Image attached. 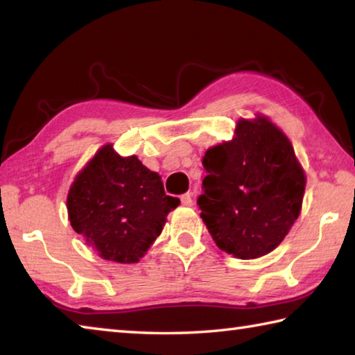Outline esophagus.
Segmentation results:
<instances>
[{"mask_svg":"<svg viewBox=\"0 0 355 355\" xmlns=\"http://www.w3.org/2000/svg\"><path fill=\"white\" fill-rule=\"evenodd\" d=\"M182 205L183 207H192V194H183L182 196Z\"/></svg>","mask_w":355,"mask_h":355,"instance_id":"34e87169","label":"esophagus"}]
</instances>
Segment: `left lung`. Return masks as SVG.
Returning a JSON list of instances; mask_svg holds the SVG:
<instances>
[{
    "mask_svg": "<svg viewBox=\"0 0 355 355\" xmlns=\"http://www.w3.org/2000/svg\"><path fill=\"white\" fill-rule=\"evenodd\" d=\"M197 199L220 250L254 260L284 241L302 209L307 177L290 139L271 119H239L235 136L209 147Z\"/></svg>",
    "mask_w": 355,
    "mask_h": 355,
    "instance_id": "1",
    "label": "left lung"
}]
</instances>
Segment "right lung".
<instances>
[{
    "label": "right lung",
    "instance_id": "obj_1",
    "mask_svg": "<svg viewBox=\"0 0 355 355\" xmlns=\"http://www.w3.org/2000/svg\"><path fill=\"white\" fill-rule=\"evenodd\" d=\"M180 205L159 173L106 144L76 173L67 194L70 225L105 260L137 263Z\"/></svg>",
    "mask_w": 355,
    "mask_h": 355
}]
</instances>
